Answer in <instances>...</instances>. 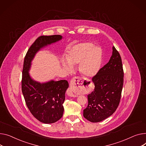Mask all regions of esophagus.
I'll list each match as a JSON object with an SVG mask.
<instances>
[{"instance_id": "1", "label": "esophagus", "mask_w": 146, "mask_h": 146, "mask_svg": "<svg viewBox=\"0 0 146 146\" xmlns=\"http://www.w3.org/2000/svg\"><path fill=\"white\" fill-rule=\"evenodd\" d=\"M81 81V79L79 78V77H73V78L70 80V87L69 89V91H68V94L69 96L71 97H74L76 96L74 94V90L76 87H79L80 84H82V83L80 82Z\"/></svg>"}]
</instances>
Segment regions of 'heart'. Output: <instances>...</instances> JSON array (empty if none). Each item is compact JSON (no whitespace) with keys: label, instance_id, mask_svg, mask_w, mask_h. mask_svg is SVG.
Here are the masks:
<instances>
[{"label":"heart","instance_id":"heart-1","mask_svg":"<svg viewBox=\"0 0 146 146\" xmlns=\"http://www.w3.org/2000/svg\"><path fill=\"white\" fill-rule=\"evenodd\" d=\"M102 62V52L99 48L90 42L77 44L73 46L62 61L64 69L67 72L79 64V72L84 76L92 77L98 73Z\"/></svg>","mask_w":146,"mask_h":146}]
</instances>
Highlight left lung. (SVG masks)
Here are the masks:
<instances>
[{"instance_id": "left-lung-1", "label": "left lung", "mask_w": 146, "mask_h": 146, "mask_svg": "<svg viewBox=\"0 0 146 146\" xmlns=\"http://www.w3.org/2000/svg\"><path fill=\"white\" fill-rule=\"evenodd\" d=\"M123 77L121 57L113 46L110 60L92 78L95 87L94 90L87 95L88 105L83 110L85 119L98 123L114 113L120 101Z\"/></svg>"}]
</instances>
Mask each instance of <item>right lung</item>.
Returning <instances> with one entry per match:
<instances>
[{
  "instance_id": "add662e5",
  "label": "right lung",
  "mask_w": 146,
  "mask_h": 146,
  "mask_svg": "<svg viewBox=\"0 0 146 146\" xmlns=\"http://www.w3.org/2000/svg\"><path fill=\"white\" fill-rule=\"evenodd\" d=\"M62 38L60 35L38 37L29 48L24 60L22 90L25 102L34 117L45 124L55 123L62 118L64 111L63 104L69 83L66 80L40 83L34 80L29 72L36 53Z\"/></svg>"
}]
</instances>
